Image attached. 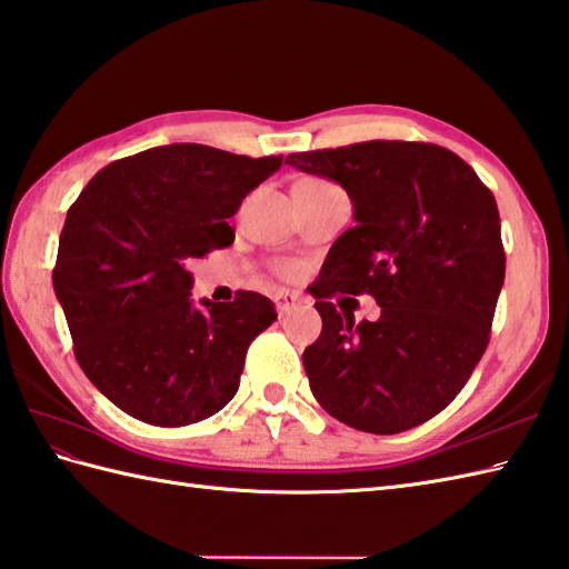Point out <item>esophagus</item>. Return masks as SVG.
Returning <instances> with one entry per match:
<instances>
[{
	"label": "esophagus",
	"mask_w": 569,
	"mask_h": 569,
	"mask_svg": "<svg viewBox=\"0 0 569 569\" xmlns=\"http://www.w3.org/2000/svg\"><path fill=\"white\" fill-rule=\"evenodd\" d=\"M273 302H276V310H279V315H288L290 310H296L302 298L298 293H288V290H279V293L273 296Z\"/></svg>",
	"instance_id": "34e87169"
}]
</instances>
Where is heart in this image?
<instances>
[{
	"mask_svg": "<svg viewBox=\"0 0 569 569\" xmlns=\"http://www.w3.org/2000/svg\"><path fill=\"white\" fill-rule=\"evenodd\" d=\"M300 183H312V187H332V183H327L322 179H302Z\"/></svg>",
	"mask_w": 569,
	"mask_h": 569,
	"instance_id": "heart-1",
	"label": "heart"
}]
</instances>
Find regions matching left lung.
<instances>
[{
    "instance_id": "8db88e82",
    "label": "left lung",
    "mask_w": 569,
    "mask_h": 569,
    "mask_svg": "<svg viewBox=\"0 0 569 569\" xmlns=\"http://www.w3.org/2000/svg\"><path fill=\"white\" fill-rule=\"evenodd\" d=\"M286 164L345 187L356 220L312 293L322 335L302 366L315 400L368 433L425 425L463 390L490 341L507 263L492 191L431 142L368 140L293 152ZM339 292L373 295L381 317L356 323L333 308Z\"/></svg>"
}]
</instances>
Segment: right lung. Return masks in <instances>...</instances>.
Segmentation results:
<instances>
[{
  "instance_id": "add662e5",
  "label": "right lung",
  "mask_w": 569,
  "mask_h": 569,
  "mask_svg": "<svg viewBox=\"0 0 569 569\" xmlns=\"http://www.w3.org/2000/svg\"><path fill=\"white\" fill-rule=\"evenodd\" d=\"M281 162L162 144L103 167L70 206L52 288L79 366L126 415L187 427L234 398L273 302L237 290L196 308L187 263L232 244L228 218Z\"/></svg>"
}]
</instances>
